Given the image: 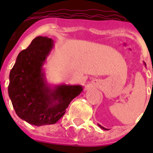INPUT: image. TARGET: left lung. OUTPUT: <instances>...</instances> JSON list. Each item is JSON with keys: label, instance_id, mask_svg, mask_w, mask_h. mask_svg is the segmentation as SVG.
I'll list each match as a JSON object with an SVG mask.
<instances>
[{"label": "left lung", "instance_id": "left-lung-1", "mask_svg": "<svg viewBox=\"0 0 153 153\" xmlns=\"http://www.w3.org/2000/svg\"><path fill=\"white\" fill-rule=\"evenodd\" d=\"M144 64H145V65H146V63H144ZM98 126H100V127L101 129H104V130H106V129H106V128H104V127H103V126H101V125H100V124H98Z\"/></svg>", "mask_w": 153, "mask_h": 153}]
</instances>
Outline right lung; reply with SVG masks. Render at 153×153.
<instances>
[{"label":"right lung","instance_id":"1","mask_svg":"<svg viewBox=\"0 0 153 153\" xmlns=\"http://www.w3.org/2000/svg\"><path fill=\"white\" fill-rule=\"evenodd\" d=\"M53 47V40L36 36L18 54L9 76L8 94L16 113L32 125L54 124L70 102L83 91L80 85H47L43 66Z\"/></svg>","mask_w":153,"mask_h":153}]
</instances>
